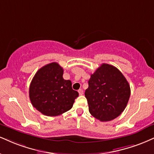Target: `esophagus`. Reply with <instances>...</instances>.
I'll return each mask as SVG.
<instances>
[{
  "instance_id": "obj_1",
  "label": "esophagus",
  "mask_w": 154,
  "mask_h": 154,
  "mask_svg": "<svg viewBox=\"0 0 154 154\" xmlns=\"http://www.w3.org/2000/svg\"><path fill=\"white\" fill-rule=\"evenodd\" d=\"M78 92H79V95H83V90H82V89H79V90H78Z\"/></svg>"
}]
</instances>
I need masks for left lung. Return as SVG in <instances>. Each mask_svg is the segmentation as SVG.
Instances as JSON below:
<instances>
[{"instance_id":"left-lung-1","label":"left lung","mask_w":154,"mask_h":154,"mask_svg":"<svg viewBox=\"0 0 154 154\" xmlns=\"http://www.w3.org/2000/svg\"><path fill=\"white\" fill-rule=\"evenodd\" d=\"M85 95L89 111L96 119L110 121L120 116L128 104L131 88L116 66L103 64L91 75Z\"/></svg>"}]
</instances>
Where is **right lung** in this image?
I'll return each instance as SVG.
<instances>
[{
    "label": "right lung",
    "mask_w": 154,
    "mask_h": 154,
    "mask_svg": "<svg viewBox=\"0 0 154 154\" xmlns=\"http://www.w3.org/2000/svg\"><path fill=\"white\" fill-rule=\"evenodd\" d=\"M63 68L52 62L37 71L29 87L31 104L47 116H57L69 110L79 93L70 80L63 78Z\"/></svg>",
    "instance_id": "right-lung-1"
}]
</instances>
